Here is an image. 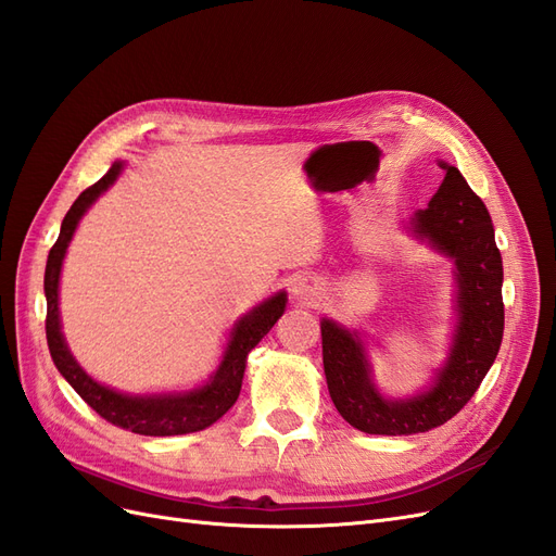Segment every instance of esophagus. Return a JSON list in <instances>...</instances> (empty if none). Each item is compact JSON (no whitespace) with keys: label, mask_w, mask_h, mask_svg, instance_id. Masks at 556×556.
Instances as JSON below:
<instances>
[{"label":"esophagus","mask_w":556,"mask_h":556,"mask_svg":"<svg viewBox=\"0 0 556 556\" xmlns=\"http://www.w3.org/2000/svg\"><path fill=\"white\" fill-rule=\"evenodd\" d=\"M290 294L294 301H299V304H315V299L323 294V285H319L315 276H308V274L296 276L290 282Z\"/></svg>","instance_id":"1"}]
</instances>
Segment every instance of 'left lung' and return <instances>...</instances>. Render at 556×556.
Returning a JSON list of instances; mask_svg holds the SVG:
<instances>
[{"label": "left lung", "instance_id": "8db88e82", "mask_svg": "<svg viewBox=\"0 0 556 556\" xmlns=\"http://www.w3.org/2000/svg\"><path fill=\"white\" fill-rule=\"evenodd\" d=\"M445 172L429 206L410 217L417 241L454 262V311L457 327L445 364L425 392L387 399L374 382L366 345L357 329L323 317V362L336 410L364 433L410 435L445 425L476 394L490 371L503 339V264L494 225L482 199L468 188L457 166L439 162Z\"/></svg>", "mask_w": 556, "mask_h": 556}]
</instances>
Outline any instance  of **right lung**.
Wrapping results in <instances>:
<instances>
[{"instance_id":"right-lung-1","label":"right lung","mask_w":556,"mask_h":556,"mask_svg":"<svg viewBox=\"0 0 556 556\" xmlns=\"http://www.w3.org/2000/svg\"><path fill=\"white\" fill-rule=\"evenodd\" d=\"M125 162H113L111 169L99 178L86 192L74 201V206L66 211L60 237L55 245L48 252L46 276H43V292H46V339L50 357H53L58 371L70 382L78 396L88 403L92 410L102 415L106 422L141 433V435H180L192 433L211 427L217 422L241 394V382L245 374V362L250 350L255 348L264 336L271 331L278 323V317L285 313L288 294L278 292L262 301L260 306L243 315L233 325L225 355L215 374L190 392H169V394H125L111 390V387L90 378L83 366L74 359L72 350L66 348L62 325H60V274L62 262L70 248L74 231L80 223V217L88 208L104 194L111 185L123 174Z\"/></svg>"}]
</instances>
